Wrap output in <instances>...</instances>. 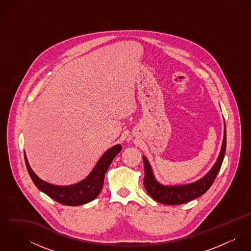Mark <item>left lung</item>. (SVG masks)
I'll return each mask as SVG.
<instances>
[{"label": "left lung", "mask_w": 251, "mask_h": 251, "mask_svg": "<svg viewBox=\"0 0 251 251\" xmlns=\"http://www.w3.org/2000/svg\"><path fill=\"white\" fill-rule=\"evenodd\" d=\"M225 151H226V126L224 122V135H223L222 145H221L218 157L214 166L201 179H197L196 181H193L191 183L177 184V185L176 184L165 185L160 183L157 179H155L152 168L149 160L145 155H143L145 188L152 199L165 205H180V204L187 203L193 199H196L201 195H203L213 184L221 167V164L225 155Z\"/></svg>", "instance_id": "obj_1"}]
</instances>
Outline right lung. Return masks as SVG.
Listing matches in <instances>:
<instances>
[{
  "mask_svg": "<svg viewBox=\"0 0 251 251\" xmlns=\"http://www.w3.org/2000/svg\"><path fill=\"white\" fill-rule=\"evenodd\" d=\"M122 146L117 144L107 150L97 162L92 172L79 182L70 185H56L40 179L31 168L25 154L26 166L36 187L53 200L67 206H80L95 200L100 193L105 173L114 157L121 151Z\"/></svg>",
  "mask_w": 251,
  "mask_h": 251,
  "instance_id": "1",
  "label": "right lung"
}]
</instances>
